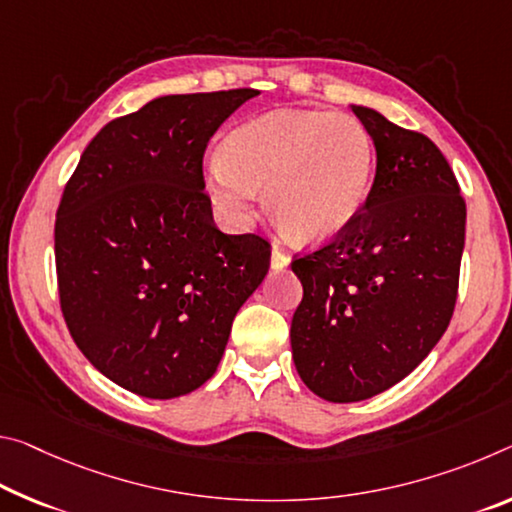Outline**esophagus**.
Wrapping results in <instances>:
<instances>
[{"label": "esophagus", "mask_w": 512, "mask_h": 512, "mask_svg": "<svg viewBox=\"0 0 512 512\" xmlns=\"http://www.w3.org/2000/svg\"><path fill=\"white\" fill-rule=\"evenodd\" d=\"M289 262H291V259H289L285 253H282L280 248H273V250H271V269H273V271L287 269Z\"/></svg>", "instance_id": "obj_1"}]
</instances>
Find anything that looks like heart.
<instances>
[{"mask_svg":"<svg viewBox=\"0 0 512 512\" xmlns=\"http://www.w3.org/2000/svg\"><path fill=\"white\" fill-rule=\"evenodd\" d=\"M373 175V141L358 118L328 111H271L225 136L207 189L227 221L246 225L259 189L282 227L310 243L355 221Z\"/></svg>","mask_w":512,"mask_h":512,"instance_id":"1","label":"heart"}]
</instances>
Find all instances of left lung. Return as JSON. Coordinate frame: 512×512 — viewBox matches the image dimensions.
I'll use <instances>...</instances> for the list:
<instances>
[{
	"label": "left lung",
	"mask_w": 512,
	"mask_h": 512,
	"mask_svg": "<svg viewBox=\"0 0 512 512\" xmlns=\"http://www.w3.org/2000/svg\"><path fill=\"white\" fill-rule=\"evenodd\" d=\"M376 148V177L355 221L294 259L303 300L291 355L330 403L371 399L433 351L458 296L467 209L428 136L351 104Z\"/></svg>",
	"instance_id": "obj_1"
}]
</instances>
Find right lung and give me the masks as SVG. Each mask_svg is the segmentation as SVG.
<instances>
[{
    "instance_id": "right-lung-1",
    "label": "right lung",
    "mask_w": 512,
    "mask_h": 512,
    "mask_svg": "<svg viewBox=\"0 0 512 512\" xmlns=\"http://www.w3.org/2000/svg\"><path fill=\"white\" fill-rule=\"evenodd\" d=\"M255 88L164 95L86 145L54 225L61 312L79 351L145 399L205 385L269 273L257 234H223L205 193L209 139Z\"/></svg>"
}]
</instances>
